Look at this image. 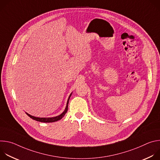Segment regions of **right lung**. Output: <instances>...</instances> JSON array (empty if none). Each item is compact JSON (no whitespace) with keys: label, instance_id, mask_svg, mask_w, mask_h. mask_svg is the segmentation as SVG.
<instances>
[{"label":"right lung","instance_id":"obj_1","mask_svg":"<svg viewBox=\"0 0 160 160\" xmlns=\"http://www.w3.org/2000/svg\"><path fill=\"white\" fill-rule=\"evenodd\" d=\"M72 94L70 95L69 98H68V101H67V104H66V108L64 109V111L61 114V115H59V116H57V117H52V118H38V117H33V116H32L30 115V114L27 113V115L30 117L32 119L34 120H36V121H38V122H43V123H51V122H57L59 120H61L64 115L66 113L67 111H68V102H69V100H70V98L72 96Z\"/></svg>","mask_w":160,"mask_h":160}]
</instances>
